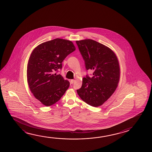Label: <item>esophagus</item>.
<instances>
[{
    "label": "esophagus",
    "mask_w": 152,
    "mask_h": 152,
    "mask_svg": "<svg viewBox=\"0 0 152 152\" xmlns=\"http://www.w3.org/2000/svg\"><path fill=\"white\" fill-rule=\"evenodd\" d=\"M74 82H75V80H70V83H71V84H73V83H74Z\"/></svg>",
    "instance_id": "1"
}]
</instances>
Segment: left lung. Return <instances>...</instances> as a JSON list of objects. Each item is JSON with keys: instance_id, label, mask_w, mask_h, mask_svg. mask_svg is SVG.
I'll return each instance as SVG.
<instances>
[{"instance_id": "left-lung-1", "label": "left lung", "mask_w": 152, "mask_h": 152, "mask_svg": "<svg viewBox=\"0 0 152 152\" xmlns=\"http://www.w3.org/2000/svg\"><path fill=\"white\" fill-rule=\"evenodd\" d=\"M76 43L86 69L94 70L93 77L87 75L83 78L77 93L87 104L97 107L107 101L117 88L120 78L118 60L109 48L94 40L85 39Z\"/></svg>"}]
</instances>
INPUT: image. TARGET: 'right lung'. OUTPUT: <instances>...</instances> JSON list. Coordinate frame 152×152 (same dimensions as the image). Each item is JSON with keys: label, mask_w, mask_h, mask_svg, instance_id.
Masks as SVG:
<instances>
[{"label": "right lung", "mask_w": 152, "mask_h": 152, "mask_svg": "<svg viewBox=\"0 0 152 152\" xmlns=\"http://www.w3.org/2000/svg\"><path fill=\"white\" fill-rule=\"evenodd\" d=\"M75 49L72 41L57 38L39 45L30 56L28 84L34 97L45 106L58 102L69 86V81L54 73L62 68V61Z\"/></svg>", "instance_id": "right-lung-1"}]
</instances>
